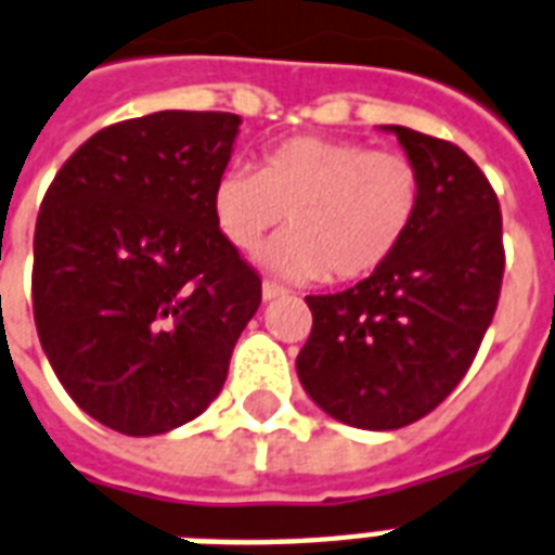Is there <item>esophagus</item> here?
Wrapping results in <instances>:
<instances>
[{
    "label": "esophagus",
    "instance_id": "1",
    "mask_svg": "<svg viewBox=\"0 0 555 555\" xmlns=\"http://www.w3.org/2000/svg\"><path fill=\"white\" fill-rule=\"evenodd\" d=\"M287 291L282 285H276V282H264V285H261V299H264V302H270V299H279V296H285Z\"/></svg>",
    "mask_w": 555,
    "mask_h": 555
}]
</instances>
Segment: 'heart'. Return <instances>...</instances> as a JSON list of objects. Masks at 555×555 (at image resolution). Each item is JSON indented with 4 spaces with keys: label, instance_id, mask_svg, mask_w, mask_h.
<instances>
[{
    "label": "heart",
    "instance_id": "obj_1",
    "mask_svg": "<svg viewBox=\"0 0 555 555\" xmlns=\"http://www.w3.org/2000/svg\"><path fill=\"white\" fill-rule=\"evenodd\" d=\"M425 183L396 151L352 139L294 137L270 145L256 171L227 168L209 194L215 230L244 256L285 223L264 268L287 279L354 282L380 270L418 221Z\"/></svg>",
    "mask_w": 555,
    "mask_h": 555
}]
</instances>
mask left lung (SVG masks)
Segmentation results:
<instances>
[{
	"mask_svg": "<svg viewBox=\"0 0 555 555\" xmlns=\"http://www.w3.org/2000/svg\"><path fill=\"white\" fill-rule=\"evenodd\" d=\"M418 165V221L387 264L349 291L308 296L314 325L296 375L317 408L363 430L428 416L463 380L492 323L503 279L501 206L475 159L401 125Z\"/></svg>",
	"mask_w": 555,
	"mask_h": 555,
	"instance_id": "1",
	"label": "left lung"
}]
</instances>
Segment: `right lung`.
Wrapping results in <instances>:
<instances>
[{"instance_id":"1","label":"right lung","mask_w":555,"mask_h":555,"mask_svg":"<svg viewBox=\"0 0 555 555\" xmlns=\"http://www.w3.org/2000/svg\"><path fill=\"white\" fill-rule=\"evenodd\" d=\"M241 118L163 109L66 159L34 230V323L72 401L156 437L218 399L261 279L218 235L209 194Z\"/></svg>"}]
</instances>
